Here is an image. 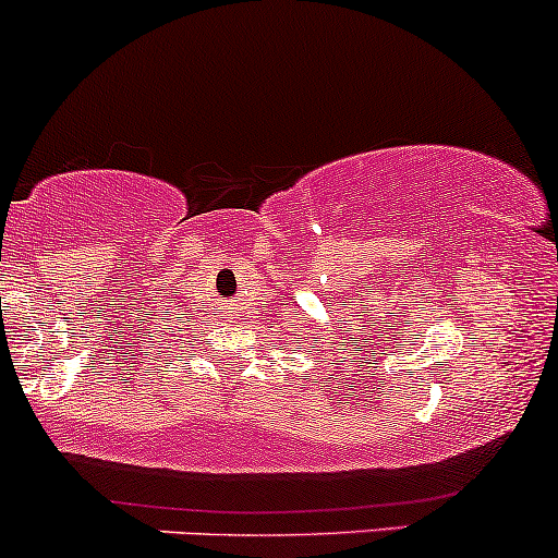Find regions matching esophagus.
Here are the masks:
<instances>
[{
    "label": "esophagus",
    "instance_id": "34e87169",
    "mask_svg": "<svg viewBox=\"0 0 558 558\" xmlns=\"http://www.w3.org/2000/svg\"><path fill=\"white\" fill-rule=\"evenodd\" d=\"M231 305V303H229ZM223 319H239V311H226Z\"/></svg>",
    "mask_w": 558,
    "mask_h": 558
}]
</instances>
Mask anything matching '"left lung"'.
I'll return each instance as SVG.
<instances>
[{
    "label": "left lung",
    "mask_w": 558,
    "mask_h": 558,
    "mask_svg": "<svg viewBox=\"0 0 558 558\" xmlns=\"http://www.w3.org/2000/svg\"><path fill=\"white\" fill-rule=\"evenodd\" d=\"M364 343H367V340H364Z\"/></svg>",
    "instance_id": "left-lung-1"
}]
</instances>
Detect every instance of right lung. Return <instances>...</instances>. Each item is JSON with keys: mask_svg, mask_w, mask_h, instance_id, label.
<instances>
[{"mask_svg": "<svg viewBox=\"0 0 558 558\" xmlns=\"http://www.w3.org/2000/svg\"><path fill=\"white\" fill-rule=\"evenodd\" d=\"M178 319H181V316H178ZM157 332H161L159 335V340H157V343L161 345V349H165V345L167 343H183V340H178V338H181V332H183V327H170V325H165V327H161V329H157ZM151 338H154V335H151ZM189 343H191V340H189Z\"/></svg>", "mask_w": 558, "mask_h": 558, "instance_id": "add662e5", "label": "right lung"}]
</instances>
